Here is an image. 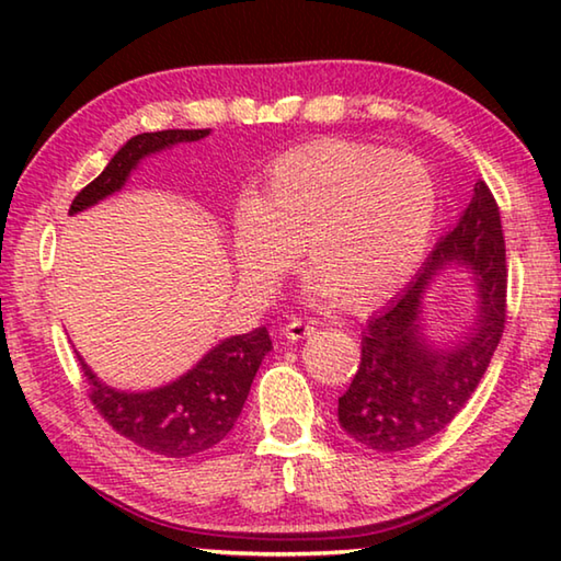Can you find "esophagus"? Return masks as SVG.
Returning <instances> with one entry per match:
<instances>
[{"instance_id":"obj_1","label":"esophagus","mask_w":561,"mask_h":561,"mask_svg":"<svg viewBox=\"0 0 561 561\" xmlns=\"http://www.w3.org/2000/svg\"><path fill=\"white\" fill-rule=\"evenodd\" d=\"M311 331H314V327H311L309 321H301V319H291L289 324H284V327H282V334H284V339H291V341L309 336Z\"/></svg>"}]
</instances>
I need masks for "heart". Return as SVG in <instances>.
<instances>
[{
	"label": "heart",
	"mask_w": 561,
	"mask_h": 561,
	"mask_svg": "<svg viewBox=\"0 0 561 561\" xmlns=\"http://www.w3.org/2000/svg\"><path fill=\"white\" fill-rule=\"evenodd\" d=\"M435 217L438 185L421 158L319 140L274 160L260 195L234 203V264L247 287L272 291L299 244L304 297L368 309L415 272Z\"/></svg>",
	"instance_id": "b5f03b06"
}]
</instances>
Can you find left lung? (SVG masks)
<instances>
[{"instance_id": "8db88e82", "label": "left lung", "mask_w": 561, "mask_h": 561, "mask_svg": "<svg viewBox=\"0 0 561 561\" xmlns=\"http://www.w3.org/2000/svg\"><path fill=\"white\" fill-rule=\"evenodd\" d=\"M450 266L471 274L479 299L458 340L435 342L424 324V297ZM505 297L500 210L480 180L470 205L435 242L415 277L368 319L360 366L339 398V423L348 438L376 453H403L440 433L488 371L505 329Z\"/></svg>"}]
</instances>
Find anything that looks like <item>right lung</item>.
Instances as JSON below:
<instances>
[{"instance_id":"right-lung-1","label":"right lung","mask_w":561,"mask_h":561,"mask_svg":"<svg viewBox=\"0 0 561 561\" xmlns=\"http://www.w3.org/2000/svg\"><path fill=\"white\" fill-rule=\"evenodd\" d=\"M207 136H210V128L156 130L133 136L111 158L103 173L73 197L69 215H79L118 193L128 183L133 170L148 156ZM270 351L272 339L267 327L254 329L250 334L227 336L207 351L190 371L150 391H118L103 383L81 356L79 360L91 386V403L99 408L108 425H113V431L156 455L190 458V455L215 448L234 428L262 358Z\"/></svg>"}]
</instances>
